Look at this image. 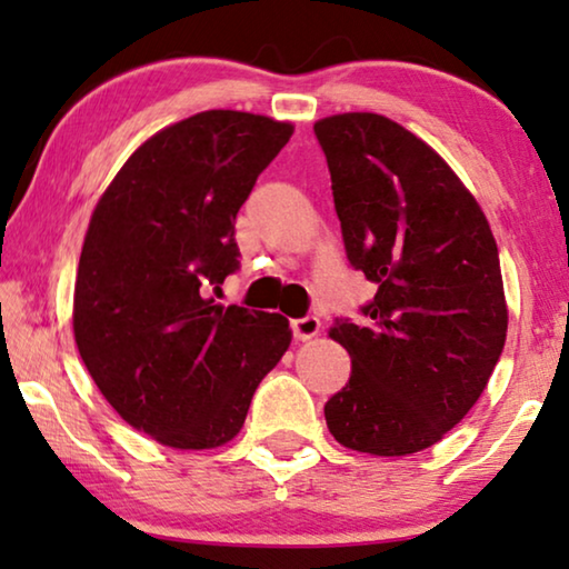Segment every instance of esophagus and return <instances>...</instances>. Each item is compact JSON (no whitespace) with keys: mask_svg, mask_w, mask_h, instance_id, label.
Returning a JSON list of instances; mask_svg holds the SVG:
<instances>
[{"mask_svg":"<svg viewBox=\"0 0 569 569\" xmlns=\"http://www.w3.org/2000/svg\"><path fill=\"white\" fill-rule=\"evenodd\" d=\"M291 330H293V338L307 342L311 338H317L319 335V319L317 317H301V319H293L291 322Z\"/></svg>","mask_w":569,"mask_h":569,"instance_id":"34e87169","label":"esophagus"}]
</instances>
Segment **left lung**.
Here are the masks:
<instances>
[{"instance_id":"1","label":"left lung","mask_w":569,"mask_h":569,"mask_svg":"<svg viewBox=\"0 0 569 569\" xmlns=\"http://www.w3.org/2000/svg\"><path fill=\"white\" fill-rule=\"evenodd\" d=\"M350 266L376 283L363 322L338 319L350 379L325 405L335 441L418 453L463 420L506 346L498 244L446 159L379 113L315 123Z\"/></svg>"}]
</instances>
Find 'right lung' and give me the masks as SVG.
Masks as SVG:
<instances>
[{
  "instance_id": "right-lung-1",
  "label": "right lung",
  "mask_w": 569,
  "mask_h": 569,
  "mask_svg": "<svg viewBox=\"0 0 569 569\" xmlns=\"http://www.w3.org/2000/svg\"><path fill=\"white\" fill-rule=\"evenodd\" d=\"M293 126L203 110L141 143L94 206L74 281V340L128 426L170 448H216L291 346L281 315L208 293L239 268L234 219Z\"/></svg>"
}]
</instances>
